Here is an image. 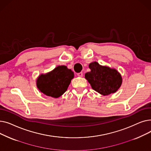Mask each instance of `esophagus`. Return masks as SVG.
<instances>
[{
  "mask_svg": "<svg viewBox=\"0 0 151 151\" xmlns=\"http://www.w3.org/2000/svg\"><path fill=\"white\" fill-rule=\"evenodd\" d=\"M77 75H78V76H79V77H82V76H83V73L82 72H80V73H77Z\"/></svg>",
  "mask_w": 151,
  "mask_h": 151,
  "instance_id": "34e87169",
  "label": "esophagus"
}]
</instances>
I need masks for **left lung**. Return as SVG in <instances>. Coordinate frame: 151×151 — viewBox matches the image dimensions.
I'll list each match as a JSON object with an SVG mask.
<instances>
[{
    "instance_id": "obj_1",
    "label": "left lung",
    "mask_w": 151,
    "mask_h": 151,
    "mask_svg": "<svg viewBox=\"0 0 151 151\" xmlns=\"http://www.w3.org/2000/svg\"><path fill=\"white\" fill-rule=\"evenodd\" d=\"M89 67L91 71L85 74V78L96 92L108 96L116 92L121 87L122 79L116 69L100 65L97 62L91 63Z\"/></svg>"
}]
</instances>
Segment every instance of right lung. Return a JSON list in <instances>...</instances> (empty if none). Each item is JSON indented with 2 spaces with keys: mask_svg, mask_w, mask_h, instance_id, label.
<instances>
[{
  "mask_svg": "<svg viewBox=\"0 0 151 151\" xmlns=\"http://www.w3.org/2000/svg\"><path fill=\"white\" fill-rule=\"evenodd\" d=\"M74 73L65 65L58 66L46 74H42L37 80L38 89L47 96L58 98L67 90Z\"/></svg>",
  "mask_w": 151,
  "mask_h": 151,
  "instance_id": "1",
  "label": "right lung"
}]
</instances>
